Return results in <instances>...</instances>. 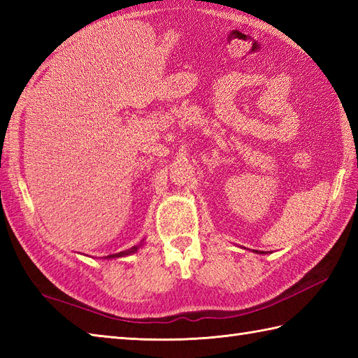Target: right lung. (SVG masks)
I'll return each instance as SVG.
<instances>
[{"label":"right lung","instance_id":"right-lung-1","mask_svg":"<svg viewBox=\"0 0 358 358\" xmlns=\"http://www.w3.org/2000/svg\"><path fill=\"white\" fill-rule=\"evenodd\" d=\"M136 249H138V246L129 249V250H126V252H120V254H115V255H109V258H117V257H124V255H129V254H134Z\"/></svg>","mask_w":358,"mask_h":358}]
</instances>
